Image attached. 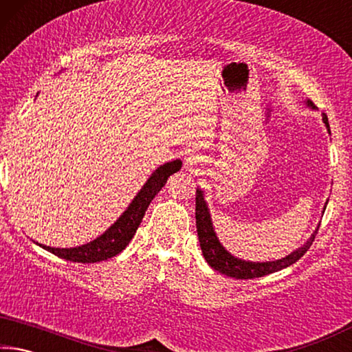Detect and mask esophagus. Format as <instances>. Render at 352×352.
<instances>
[{
    "label": "esophagus",
    "instance_id": "1",
    "mask_svg": "<svg viewBox=\"0 0 352 352\" xmlns=\"http://www.w3.org/2000/svg\"><path fill=\"white\" fill-rule=\"evenodd\" d=\"M199 163H201V157H199V155L190 153L186 157V164L189 166V168H192V166H197Z\"/></svg>",
    "mask_w": 352,
    "mask_h": 352
}]
</instances>
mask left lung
Masks as SVG:
<instances>
[{"mask_svg":"<svg viewBox=\"0 0 352 352\" xmlns=\"http://www.w3.org/2000/svg\"><path fill=\"white\" fill-rule=\"evenodd\" d=\"M307 107H312L315 109L311 100H307ZM323 122L326 124L327 132L331 133L329 130V122H327V116L323 115ZM327 205V201H326ZM326 205L323 210H326ZM195 225H197V234H199V242L201 253H204V258L206 259L208 264H210L214 270H217L222 275L236 278V279H252V278H261L265 275H270V273H275L285 269L292 264L305 256V253L311 248L312 242L315 239V234H317L318 228L314 231V234L309 237L305 242V245L296 248L295 252L285 256V258L276 259V261H267V262H250V261H242L236 256L226 252L225 247L219 242V237L214 231L212 220L210 210H208V205L205 201L204 190L197 189L195 192Z\"/></svg>","mask_w":352,"mask_h":352,"instance_id":"1","label":"left lung"}]
</instances>
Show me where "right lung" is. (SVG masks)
<instances>
[{
    "instance_id": "1",
    "label": "right lung",
    "mask_w": 352,
    "mask_h": 352,
    "mask_svg": "<svg viewBox=\"0 0 352 352\" xmlns=\"http://www.w3.org/2000/svg\"><path fill=\"white\" fill-rule=\"evenodd\" d=\"M180 169V160H174V162L160 166L148 177L144 186L136 194V197L132 200V204L129 205L127 210L121 214V217L104 234H100L94 241L74 248H54L41 245V243H38V245L65 261L82 262V264H93V262H100L113 258V256L119 254L129 245V242L135 236L136 230H138L141 220L144 217L147 208L151 205L155 195L162 190L166 182H168V178Z\"/></svg>"
}]
</instances>
